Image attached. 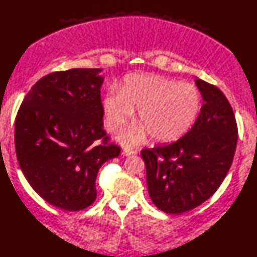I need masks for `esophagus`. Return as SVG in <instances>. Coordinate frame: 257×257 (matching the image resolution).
Segmentation results:
<instances>
[{"label": "esophagus", "instance_id": "1", "mask_svg": "<svg viewBox=\"0 0 257 257\" xmlns=\"http://www.w3.org/2000/svg\"><path fill=\"white\" fill-rule=\"evenodd\" d=\"M133 154H135L134 149H123L122 151V155H124V157H131Z\"/></svg>", "mask_w": 257, "mask_h": 257}]
</instances>
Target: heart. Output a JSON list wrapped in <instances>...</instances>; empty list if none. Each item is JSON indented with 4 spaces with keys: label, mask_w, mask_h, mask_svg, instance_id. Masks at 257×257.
<instances>
[{
    "label": "heart",
    "mask_w": 257,
    "mask_h": 257,
    "mask_svg": "<svg viewBox=\"0 0 257 257\" xmlns=\"http://www.w3.org/2000/svg\"><path fill=\"white\" fill-rule=\"evenodd\" d=\"M201 93L192 83H180L157 74L128 77L119 90L103 99L106 125L117 133L138 109L135 124L119 136L125 147L144 141L147 134L159 142H171L183 136L198 117Z\"/></svg>",
    "instance_id": "heart-1"
}]
</instances>
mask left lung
I'll return each instance as SVG.
<instances>
[{
    "instance_id": "1",
    "label": "left lung",
    "mask_w": 257,
    "mask_h": 257,
    "mask_svg": "<svg viewBox=\"0 0 257 257\" xmlns=\"http://www.w3.org/2000/svg\"><path fill=\"white\" fill-rule=\"evenodd\" d=\"M203 105L192 128L173 144L142 149L149 197L166 213L180 215L218 190L231 166L237 124L218 87L197 78Z\"/></svg>"
}]
</instances>
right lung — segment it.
Wrapping results in <instances>:
<instances>
[{
    "instance_id": "1",
    "label": "right lung",
    "mask_w": 257,
    "mask_h": 257,
    "mask_svg": "<svg viewBox=\"0 0 257 257\" xmlns=\"http://www.w3.org/2000/svg\"><path fill=\"white\" fill-rule=\"evenodd\" d=\"M100 69H72L42 77L15 119L19 165L33 190L66 211L90 206L100 166L121 153L103 129Z\"/></svg>"
}]
</instances>
